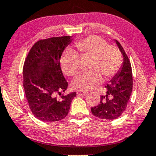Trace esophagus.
I'll list each match as a JSON object with an SVG mask.
<instances>
[{"label":"esophagus","mask_w":156,"mask_h":156,"mask_svg":"<svg viewBox=\"0 0 156 156\" xmlns=\"http://www.w3.org/2000/svg\"><path fill=\"white\" fill-rule=\"evenodd\" d=\"M87 93L88 92H86V91H82V90H78L77 92H76V94L80 96H85L86 94H87Z\"/></svg>","instance_id":"obj_1"}]
</instances>
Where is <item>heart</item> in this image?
Returning <instances> with one entry per match:
<instances>
[{
	"label": "heart",
	"mask_w": 156,
	"mask_h": 156,
	"mask_svg": "<svg viewBox=\"0 0 156 156\" xmlns=\"http://www.w3.org/2000/svg\"><path fill=\"white\" fill-rule=\"evenodd\" d=\"M77 51L82 56H92L90 71L82 72L76 76L73 87L76 90H88L95 87L102 80L114 76L122 67V54L118 47L109 45L102 38L96 35L90 36L76 41ZM61 66L66 75H76L80 71V57L72 48H66L61 57Z\"/></svg>",
	"instance_id": "obj_1"
}]
</instances>
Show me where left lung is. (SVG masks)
Returning a JSON list of instances; mask_svg holds the SVG:
<instances>
[{"mask_svg":"<svg viewBox=\"0 0 156 156\" xmlns=\"http://www.w3.org/2000/svg\"><path fill=\"white\" fill-rule=\"evenodd\" d=\"M116 44L123 56V64L118 73L105 86L106 95L100 97L98 105L91 108L94 116L104 120H115L124 112L133 91V72L129 58L118 41Z\"/></svg>","mask_w":156,"mask_h":156,"instance_id":"1","label":"left lung"}]
</instances>
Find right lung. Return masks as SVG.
<instances>
[{"label":"right lung","mask_w":156,"mask_h":156,"mask_svg":"<svg viewBox=\"0 0 156 156\" xmlns=\"http://www.w3.org/2000/svg\"><path fill=\"white\" fill-rule=\"evenodd\" d=\"M72 41L70 36L39 40L24 62L23 84L26 100L33 115L43 122L65 118L76 95V92L62 94L68 83L61 69L60 59Z\"/></svg>","instance_id":"add662e5"}]
</instances>
